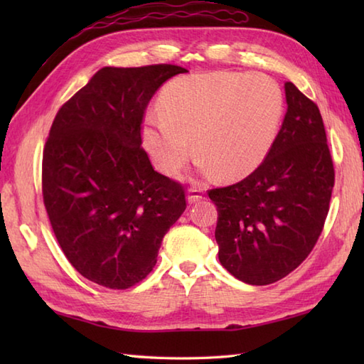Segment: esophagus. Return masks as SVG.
I'll use <instances>...</instances> for the list:
<instances>
[{
	"label": "esophagus",
	"instance_id": "34e87169",
	"mask_svg": "<svg viewBox=\"0 0 364 364\" xmlns=\"http://www.w3.org/2000/svg\"><path fill=\"white\" fill-rule=\"evenodd\" d=\"M203 198V191L200 189V188H189L188 189V202L189 203H196V202H198V200H202Z\"/></svg>",
	"mask_w": 364,
	"mask_h": 364
}]
</instances>
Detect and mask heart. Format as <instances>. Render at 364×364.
Returning <instances> with one entry per match:
<instances>
[{"label": "heart", "mask_w": 364, "mask_h": 364, "mask_svg": "<svg viewBox=\"0 0 364 364\" xmlns=\"http://www.w3.org/2000/svg\"><path fill=\"white\" fill-rule=\"evenodd\" d=\"M159 107L144 117L142 141L162 172L173 173L188 161L192 141L205 173L239 180L272 149L284 98L264 73L214 70L170 81Z\"/></svg>", "instance_id": "heart-1"}]
</instances>
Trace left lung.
I'll return each instance as SVG.
<instances>
[{"label": "left lung", "instance_id": "left-lung-1", "mask_svg": "<svg viewBox=\"0 0 364 364\" xmlns=\"http://www.w3.org/2000/svg\"><path fill=\"white\" fill-rule=\"evenodd\" d=\"M284 92L288 111L266 159L242 181L208 191L220 264L257 286L282 280L311 253L335 186L319 107L292 82Z\"/></svg>", "mask_w": 364, "mask_h": 364}]
</instances>
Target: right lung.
<instances>
[{
    "instance_id": "right-lung-1",
    "label": "right lung",
    "mask_w": 364,
    "mask_h": 364,
    "mask_svg": "<svg viewBox=\"0 0 364 364\" xmlns=\"http://www.w3.org/2000/svg\"><path fill=\"white\" fill-rule=\"evenodd\" d=\"M186 72L103 67L54 117L42 161L46 214L70 264L105 288L142 282L186 210L184 188L158 173L141 146L146 105Z\"/></svg>"
}]
</instances>
